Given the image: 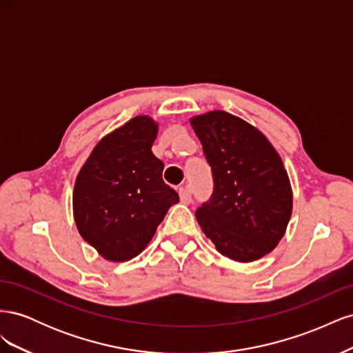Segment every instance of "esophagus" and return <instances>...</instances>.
<instances>
[{
    "mask_svg": "<svg viewBox=\"0 0 353 353\" xmlns=\"http://www.w3.org/2000/svg\"><path fill=\"white\" fill-rule=\"evenodd\" d=\"M178 193H179V199L183 203H191V200H193V197H191V191L188 188H184V187L179 188Z\"/></svg>",
    "mask_w": 353,
    "mask_h": 353,
    "instance_id": "obj_1",
    "label": "esophagus"
}]
</instances>
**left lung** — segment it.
<instances>
[{"label": "left lung", "mask_w": 353, "mask_h": 353, "mask_svg": "<svg viewBox=\"0 0 353 353\" xmlns=\"http://www.w3.org/2000/svg\"><path fill=\"white\" fill-rule=\"evenodd\" d=\"M212 169L213 191L196 218L216 250L258 261L284 236L293 196L281 157L254 126L227 112L191 119Z\"/></svg>", "instance_id": "left-lung-1"}]
</instances>
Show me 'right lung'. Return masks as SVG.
<instances>
[{
  "label": "right lung",
  "mask_w": 353,
  "mask_h": 353,
  "mask_svg": "<svg viewBox=\"0 0 353 353\" xmlns=\"http://www.w3.org/2000/svg\"><path fill=\"white\" fill-rule=\"evenodd\" d=\"M157 123L137 116L95 145L78 174L73 216L82 239L104 259L123 262L153 239L178 193L162 178L152 145Z\"/></svg>",
  "instance_id": "right-lung-1"
}]
</instances>
